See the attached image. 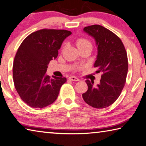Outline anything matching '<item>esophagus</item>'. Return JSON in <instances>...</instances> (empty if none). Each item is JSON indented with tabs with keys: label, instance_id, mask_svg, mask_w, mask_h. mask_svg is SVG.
Wrapping results in <instances>:
<instances>
[{
	"label": "esophagus",
	"instance_id": "obj_1",
	"mask_svg": "<svg viewBox=\"0 0 146 146\" xmlns=\"http://www.w3.org/2000/svg\"><path fill=\"white\" fill-rule=\"evenodd\" d=\"M68 79L70 80L74 81V82H78V81H79V79L78 78L75 77V76H70V77L68 78Z\"/></svg>",
	"mask_w": 146,
	"mask_h": 146
}]
</instances>
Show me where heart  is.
Returning a JSON list of instances; mask_svg holds the SVG:
<instances>
[{"mask_svg": "<svg viewBox=\"0 0 146 146\" xmlns=\"http://www.w3.org/2000/svg\"><path fill=\"white\" fill-rule=\"evenodd\" d=\"M76 43L79 49L87 46H90L92 47V42H90L89 39H86V38H83V37L78 38V39L76 40Z\"/></svg>", "mask_w": 146, "mask_h": 146, "instance_id": "heart-1", "label": "heart"}]
</instances>
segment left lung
Instances as JSON below:
<instances>
[{
	"mask_svg": "<svg viewBox=\"0 0 146 146\" xmlns=\"http://www.w3.org/2000/svg\"><path fill=\"white\" fill-rule=\"evenodd\" d=\"M83 30L95 39L98 56L94 67L96 73L102 72L100 84L87 80V91L82 94L90 106L104 109L111 106L120 96L125 84L128 71V59L125 46L120 37L104 26L94 25Z\"/></svg>",
	"mask_w": 146,
	"mask_h": 146,
	"instance_id": "1",
	"label": "left lung"
}]
</instances>
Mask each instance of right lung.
<instances>
[{"label":"right lung","instance_id":"right-lung-1","mask_svg":"<svg viewBox=\"0 0 146 146\" xmlns=\"http://www.w3.org/2000/svg\"><path fill=\"white\" fill-rule=\"evenodd\" d=\"M72 33L66 30L42 29L30 34L19 47L14 58L13 78L23 101L32 108L53 104L66 78L46 74L48 64L58 56L63 40Z\"/></svg>","mask_w":146,"mask_h":146}]
</instances>
